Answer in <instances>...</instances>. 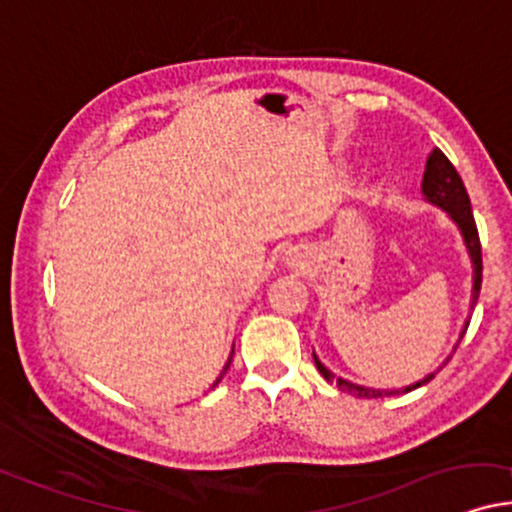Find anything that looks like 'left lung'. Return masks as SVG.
Masks as SVG:
<instances>
[{
    "instance_id": "8db88e82",
    "label": "left lung",
    "mask_w": 512,
    "mask_h": 512,
    "mask_svg": "<svg viewBox=\"0 0 512 512\" xmlns=\"http://www.w3.org/2000/svg\"><path fill=\"white\" fill-rule=\"evenodd\" d=\"M422 194H425V199L430 201V204L444 208V211L449 213V218L453 220V223L458 225L460 235H463V242H465V246H468V254H470V261H472V301H470V308H475L479 289H482V244H479L475 216H472L470 197H468V192H465L463 180H460L458 170L453 168V163L446 159L444 151H441V149H434L430 154V159H427L425 175H422ZM468 325H470V320L465 323V330H468ZM313 361H315V368H318V372L325 377L327 382H337V387L346 391V394L361 396V399H380V396H394V394H401V391L406 394V391L418 389L434 377V372H430V375L422 377L420 382L410 384V387H403V389H391V391L370 389V387L351 384L349 380H342V377L332 375V372L318 361V356H315V353H313ZM446 363H449V358H446L444 365Z\"/></svg>"
}]
</instances>
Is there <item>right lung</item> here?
Returning a JSON list of instances; mask_svg holds the SVG:
<instances>
[{"label": "right lung", "mask_w": 512, "mask_h": 512, "mask_svg": "<svg viewBox=\"0 0 512 512\" xmlns=\"http://www.w3.org/2000/svg\"><path fill=\"white\" fill-rule=\"evenodd\" d=\"M232 353H235V349H232ZM230 363H232V356H230V358H227L225 368H223V372H220V377H218V380H216V382H213V387H216V384H218L220 380H223V375H225V372H227V368H230Z\"/></svg>", "instance_id": "obj_1"}]
</instances>
